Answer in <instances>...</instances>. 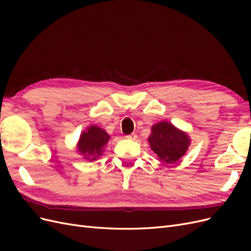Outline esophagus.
<instances>
[{
	"label": "esophagus",
	"mask_w": 251,
	"mask_h": 251,
	"mask_svg": "<svg viewBox=\"0 0 251 251\" xmlns=\"http://www.w3.org/2000/svg\"><path fill=\"white\" fill-rule=\"evenodd\" d=\"M126 138H127V139H130V140H135L136 138H137V135H136L135 133H132V134H130V135H127V136H126Z\"/></svg>",
	"instance_id": "1"
}]
</instances>
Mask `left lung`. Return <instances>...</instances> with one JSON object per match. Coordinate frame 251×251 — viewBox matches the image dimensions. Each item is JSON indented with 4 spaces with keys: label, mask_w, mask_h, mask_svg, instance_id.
I'll return each instance as SVG.
<instances>
[{
    "label": "left lung",
    "mask_w": 251,
    "mask_h": 251,
    "mask_svg": "<svg viewBox=\"0 0 251 251\" xmlns=\"http://www.w3.org/2000/svg\"><path fill=\"white\" fill-rule=\"evenodd\" d=\"M148 141L151 150L168 164L177 163L191 146L187 133L179 130L169 121H160L151 126Z\"/></svg>",
    "instance_id": "left-lung-1"
}]
</instances>
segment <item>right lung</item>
Here are the masks:
<instances>
[{
  "label": "right lung",
  "instance_id": "obj_1",
  "mask_svg": "<svg viewBox=\"0 0 251 251\" xmlns=\"http://www.w3.org/2000/svg\"><path fill=\"white\" fill-rule=\"evenodd\" d=\"M110 138L111 136L100 126H89L79 136L77 151L86 160L95 161L102 155Z\"/></svg>",
  "mask_w": 251,
  "mask_h": 251
}]
</instances>
